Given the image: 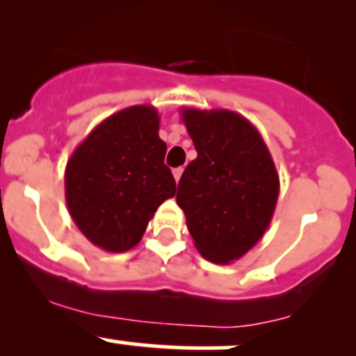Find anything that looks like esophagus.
Listing matches in <instances>:
<instances>
[{
	"label": "esophagus",
	"mask_w": 356,
	"mask_h": 356,
	"mask_svg": "<svg viewBox=\"0 0 356 356\" xmlns=\"http://www.w3.org/2000/svg\"><path fill=\"white\" fill-rule=\"evenodd\" d=\"M182 172H184V168H182V167L174 168V172H172V174H174V179H175V181H177V182H179V179H181Z\"/></svg>",
	"instance_id": "obj_1"
}]
</instances>
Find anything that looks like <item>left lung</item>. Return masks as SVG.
Listing matches in <instances>:
<instances>
[{
	"mask_svg": "<svg viewBox=\"0 0 356 356\" xmlns=\"http://www.w3.org/2000/svg\"><path fill=\"white\" fill-rule=\"evenodd\" d=\"M198 156L186 167L177 204L196 250L227 265L245 257L274 217L279 175L258 129L231 110L182 108Z\"/></svg>",
	"mask_w": 356,
	"mask_h": 356,
	"instance_id": "obj_1",
	"label": "left lung"
}]
</instances>
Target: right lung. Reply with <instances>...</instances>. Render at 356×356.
I'll list each match as a JSON object with an SVG mask.
<instances>
[{"instance_id": "1", "label": "right lung", "mask_w": 356, "mask_h": 356, "mask_svg": "<svg viewBox=\"0 0 356 356\" xmlns=\"http://www.w3.org/2000/svg\"><path fill=\"white\" fill-rule=\"evenodd\" d=\"M158 129L155 106H129L96 125L68 158V211L95 246L110 253L134 248L158 207L175 195Z\"/></svg>"}]
</instances>
